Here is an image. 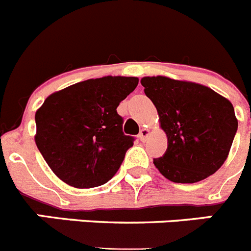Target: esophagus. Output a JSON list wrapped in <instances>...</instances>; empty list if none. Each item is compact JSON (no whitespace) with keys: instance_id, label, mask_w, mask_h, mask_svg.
Here are the masks:
<instances>
[{"instance_id":"obj_1","label":"esophagus","mask_w":251,"mask_h":251,"mask_svg":"<svg viewBox=\"0 0 251 251\" xmlns=\"http://www.w3.org/2000/svg\"><path fill=\"white\" fill-rule=\"evenodd\" d=\"M148 136H150V129H148V128H142L141 132H139L138 134V138L141 139L142 142H146L147 141Z\"/></svg>"}]
</instances>
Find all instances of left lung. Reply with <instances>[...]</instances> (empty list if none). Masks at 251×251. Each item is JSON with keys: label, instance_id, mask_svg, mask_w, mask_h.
Masks as SVG:
<instances>
[{"label": "left lung", "instance_id": "left-lung-1", "mask_svg": "<svg viewBox=\"0 0 251 251\" xmlns=\"http://www.w3.org/2000/svg\"><path fill=\"white\" fill-rule=\"evenodd\" d=\"M156 106L167 151L153 163L167 179L195 183L216 172L238 130L234 106L208 86L167 76L141 79Z\"/></svg>", "mask_w": 251, "mask_h": 251}]
</instances>
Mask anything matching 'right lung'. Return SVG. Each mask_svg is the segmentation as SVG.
I'll list each match as a JSON object with an SVG mask.
<instances>
[{
	"label": "right lung",
	"instance_id": "obj_1",
	"mask_svg": "<svg viewBox=\"0 0 251 251\" xmlns=\"http://www.w3.org/2000/svg\"><path fill=\"white\" fill-rule=\"evenodd\" d=\"M138 85L134 76H103L50 94L36 110L35 142L68 185L92 188L115 175L134 138L123 133L117 106Z\"/></svg>",
	"mask_w": 251,
	"mask_h": 251
}]
</instances>
